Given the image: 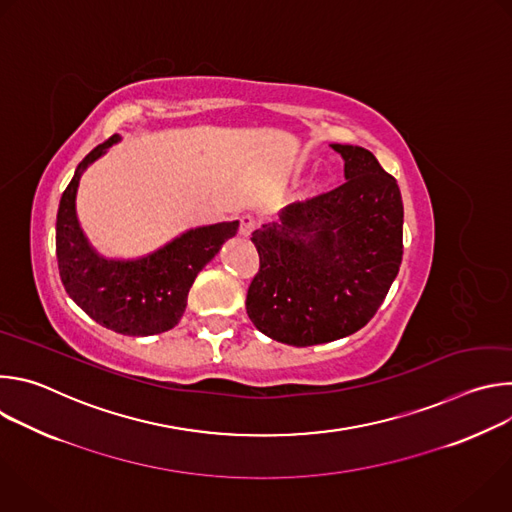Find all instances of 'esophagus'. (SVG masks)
I'll use <instances>...</instances> for the list:
<instances>
[{"instance_id":"34e87169","label":"esophagus","mask_w":512,"mask_h":512,"mask_svg":"<svg viewBox=\"0 0 512 512\" xmlns=\"http://www.w3.org/2000/svg\"><path fill=\"white\" fill-rule=\"evenodd\" d=\"M255 229H257V218H255V216L243 214V216L239 218V233H241V235L249 237Z\"/></svg>"}]
</instances>
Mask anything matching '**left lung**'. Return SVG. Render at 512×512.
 <instances>
[{"mask_svg":"<svg viewBox=\"0 0 512 512\" xmlns=\"http://www.w3.org/2000/svg\"><path fill=\"white\" fill-rule=\"evenodd\" d=\"M346 182L283 210L281 223L251 237L259 271L247 314L259 332L314 346L367 324L383 304L403 257L397 180L358 145L334 143Z\"/></svg>","mask_w":512,"mask_h":512,"instance_id":"8db88e82","label":"left lung"}]
</instances>
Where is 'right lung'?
I'll return each instance as SVG.
<instances>
[{"mask_svg":"<svg viewBox=\"0 0 512 512\" xmlns=\"http://www.w3.org/2000/svg\"><path fill=\"white\" fill-rule=\"evenodd\" d=\"M119 141L111 135L79 164L56 214V257L66 294L97 324L127 336H150L178 324L198 271L239 229V221L188 231L137 261H107L87 243L75 210L83 170Z\"/></svg>","mask_w":512,"mask_h":512,"instance_id":"1","label":"right lung"}]
</instances>
